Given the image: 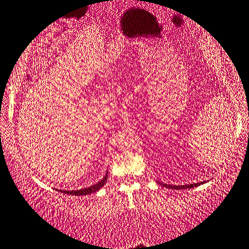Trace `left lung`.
<instances>
[{
  "label": "left lung",
  "mask_w": 249,
  "mask_h": 249,
  "mask_svg": "<svg viewBox=\"0 0 249 249\" xmlns=\"http://www.w3.org/2000/svg\"><path fill=\"white\" fill-rule=\"evenodd\" d=\"M205 182V181H204ZM204 182H197V183H191V185H182V186H176V185H167V183H160V185L166 187V188H170V189H175V190H178V189H189V188H194V187H197V186H200L202 185Z\"/></svg>",
  "instance_id": "8db88e82"
}]
</instances>
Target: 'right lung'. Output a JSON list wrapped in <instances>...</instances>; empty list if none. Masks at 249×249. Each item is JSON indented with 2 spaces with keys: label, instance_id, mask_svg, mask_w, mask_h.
Listing matches in <instances>:
<instances>
[{
  "label": "right lung",
  "instance_id": "add662e5",
  "mask_svg": "<svg viewBox=\"0 0 249 249\" xmlns=\"http://www.w3.org/2000/svg\"><path fill=\"white\" fill-rule=\"evenodd\" d=\"M107 180H108V171H107L106 176L101 179L100 181L94 183V185L91 186V187H87V188L79 189V190H61V189H56V190H59L60 193H63V194L74 195V196H85V195L93 194V193H95V191H98L99 189L102 188V187L106 185Z\"/></svg>",
  "mask_w": 249,
  "mask_h": 249
}]
</instances>
